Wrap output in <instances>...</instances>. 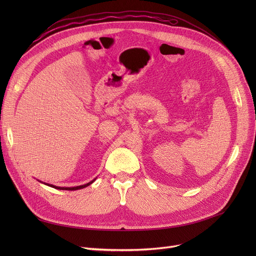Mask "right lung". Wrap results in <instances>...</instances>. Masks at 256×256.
<instances>
[{
	"mask_svg": "<svg viewBox=\"0 0 256 256\" xmlns=\"http://www.w3.org/2000/svg\"><path fill=\"white\" fill-rule=\"evenodd\" d=\"M94 180L86 184H83V186H72V188H61V186H55L52 184H48V186H50L52 188H55V189H60V190H68V191H74V190H78V189H83V188H86L87 186L91 184Z\"/></svg>",
	"mask_w": 256,
	"mask_h": 256,
	"instance_id": "add662e5",
	"label": "right lung"
}]
</instances>
